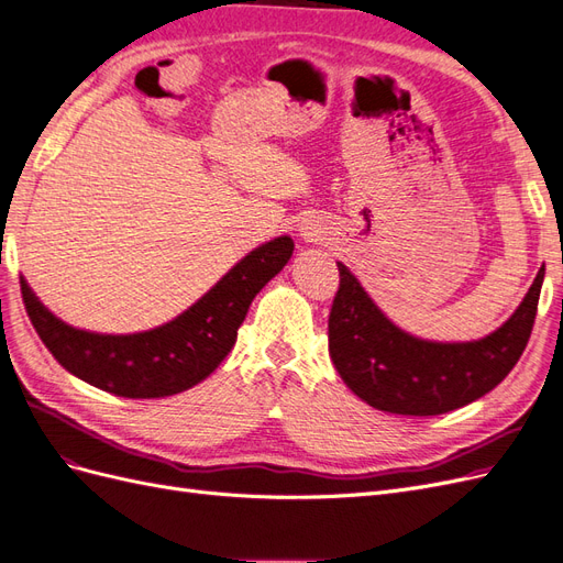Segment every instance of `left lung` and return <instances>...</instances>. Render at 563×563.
Segmentation results:
<instances>
[{"label":"left lung","mask_w":563,"mask_h":563,"mask_svg":"<svg viewBox=\"0 0 563 563\" xmlns=\"http://www.w3.org/2000/svg\"><path fill=\"white\" fill-rule=\"evenodd\" d=\"M338 275L329 354L340 378L378 411L439 416L484 397L515 368L533 331L544 267L496 333L449 345L404 333L373 305L345 265L338 263Z\"/></svg>","instance_id":"1"}]
</instances>
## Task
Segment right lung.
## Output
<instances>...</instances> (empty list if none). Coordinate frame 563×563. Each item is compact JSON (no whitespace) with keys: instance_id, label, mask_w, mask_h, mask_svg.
Here are the masks:
<instances>
[{"instance_id":"1","label":"right lung","mask_w":563,"mask_h":563,"mask_svg":"<svg viewBox=\"0 0 563 563\" xmlns=\"http://www.w3.org/2000/svg\"><path fill=\"white\" fill-rule=\"evenodd\" d=\"M294 253L291 236L251 251L190 310L159 329L100 335L67 327L21 279L25 312L56 362L89 385L129 399H159L201 383L234 347L251 300Z\"/></svg>"}]
</instances>
